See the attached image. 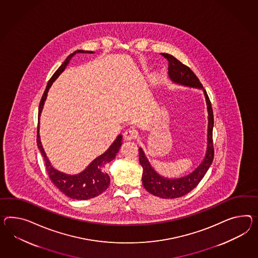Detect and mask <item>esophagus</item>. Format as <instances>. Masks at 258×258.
<instances>
[{
  "instance_id": "34e87169",
  "label": "esophagus",
  "mask_w": 258,
  "mask_h": 258,
  "mask_svg": "<svg viewBox=\"0 0 258 258\" xmlns=\"http://www.w3.org/2000/svg\"><path fill=\"white\" fill-rule=\"evenodd\" d=\"M123 137H124V139H126V140H132L137 137V132L133 129H127L123 134Z\"/></svg>"
}]
</instances>
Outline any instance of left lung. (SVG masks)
Masks as SVG:
<instances>
[{"label": "left lung", "mask_w": 258, "mask_h": 258, "mask_svg": "<svg viewBox=\"0 0 258 258\" xmlns=\"http://www.w3.org/2000/svg\"><path fill=\"white\" fill-rule=\"evenodd\" d=\"M163 56L168 59V78L172 83L179 86L189 87L199 89L203 92L207 105L208 112V130H207V148L205 156L199 166L191 173L179 177L169 178L165 177L154 168L151 161L148 159L143 149L140 147L139 151V163L143 168L142 182L146 190L153 196L161 199H178L183 197L197 187L200 180L205 176L206 173L212 165L214 156L213 144H212V130H213V113L212 105L208 94L206 93L202 84L198 77L191 69L182 64L174 56L167 53H163Z\"/></svg>", "instance_id": "left-lung-1"}]
</instances>
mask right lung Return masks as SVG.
Listing matches in <instances>:
<instances>
[{"label": "right lung", "mask_w": 258, "mask_h": 258, "mask_svg": "<svg viewBox=\"0 0 258 258\" xmlns=\"http://www.w3.org/2000/svg\"><path fill=\"white\" fill-rule=\"evenodd\" d=\"M79 53L93 54L94 52L89 51V50H76L75 52L70 54L67 57L66 60L62 62V64L58 68V70L53 74L51 79L49 80L46 85L45 93L43 94L40 102L39 113H38L39 119L41 112L45 105L48 90L50 89L53 82L59 78V75L66 70V68L70 63V60L72 59L74 56ZM39 124L40 120H38L36 142H37L40 152L45 161L47 174L49 176V178L51 179L53 184L68 198L78 199V200L93 199L101 195L103 191H106L110 183V178L108 174H106L105 172V167L106 164L110 163L116 157L117 153L119 151V148L122 144V136L120 134L118 135V137L113 141L112 144L108 147L106 152L97 156L96 158L93 159L84 170H82L78 174H67L66 172L59 171L55 167H53L49 159L47 158L40 139Z\"/></svg>", "instance_id": "1"}]
</instances>
